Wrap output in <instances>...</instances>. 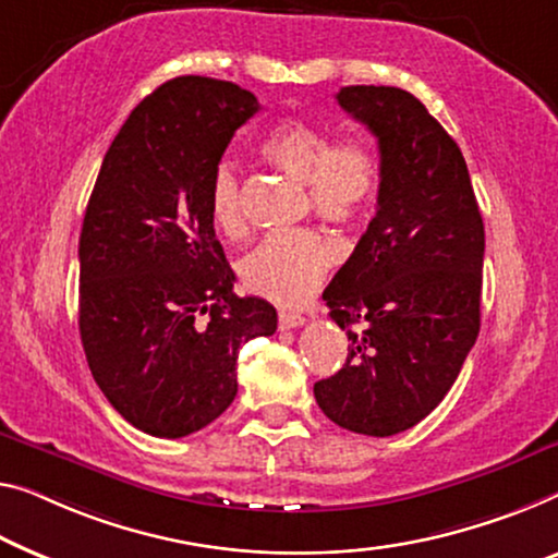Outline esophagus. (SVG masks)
<instances>
[{
    "instance_id": "esophagus-1",
    "label": "esophagus",
    "mask_w": 558,
    "mask_h": 558,
    "mask_svg": "<svg viewBox=\"0 0 558 558\" xmlns=\"http://www.w3.org/2000/svg\"><path fill=\"white\" fill-rule=\"evenodd\" d=\"M278 323H280V328H282V330H290V328H298V326H303L305 318H303L301 313L280 311V313H278Z\"/></svg>"
}]
</instances>
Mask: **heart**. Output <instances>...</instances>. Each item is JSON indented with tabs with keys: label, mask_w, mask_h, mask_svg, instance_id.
<instances>
[{
	"label": "heart",
	"mask_w": 558,
	"mask_h": 558,
	"mask_svg": "<svg viewBox=\"0 0 558 558\" xmlns=\"http://www.w3.org/2000/svg\"><path fill=\"white\" fill-rule=\"evenodd\" d=\"M260 153L290 178L307 187L313 213L348 226L361 220L378 190V162L361 140H340L318 124L290 118L263 137ZM210 215L226 235L243 230L240 170L230 160L215 165L210 178ZM338 245L318 230H290L263 238L238 265L240 280L255 295L293 305L318 288L338 260Z\"/></svg>",
	"instance_id": "heart-1"
}]
</instances>
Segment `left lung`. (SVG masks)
Returning a JSON list of instances; mask_svg holds the SVG:
<instances>
[{
  "instance_id": "obj_1",
  "label": "left lung",
  "mask_w": 558,
  "mask_h": 558,
  "mask_svg": "<svg viewBox=\"0 0 558 558\" xmlns=\"http://www.w3.org/2000/svg\"><path fill=\"white\" fill-rule=\"evenodd\" d=\"M378 140L376 218L323 293L348 359L313 386L320 411L363 436H396L444 401L481 328L484 220L453 137L398 87L336 95Z\"/></svg>"
}]
</instances>
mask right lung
<instances>
[{"label":"right lung","instance_id":"obj_1","mask_svg":"<svg viewBox=\"0 0 558 558\" xmlns=\"http://www.w3.org/2000/svg\"><path fill=\"white\" fill-rule=\"evenodd\" d=\"M260 110L232 82L185 74L145 97L107 149L80 235V336L124 421L157 438L205 428L238 393L240 345L278 313L232 293L210 178Z\"/></svg>","mask_w":558,"mask_h":558}]
</instances>
